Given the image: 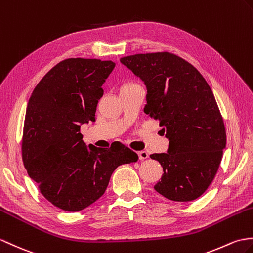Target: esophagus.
I'll use <instances>...</instances> for the list:
<instances>
[{"label":"esophagus","mask_w":253,"mask_h":253,"mask_svg":"<svg viewBox=\"0 0 253 253\" xmlns=\"http://www.w3.org/2000/svg\"><path fill=\"white\" fill-rule=\"evenodd\" d=\"M138 155H139V160L140 161L146 160V158L149 157V154H148V152H146V151H140V152H138Z\"/></svg>","instance_id":"obj_1"}]
</instances>
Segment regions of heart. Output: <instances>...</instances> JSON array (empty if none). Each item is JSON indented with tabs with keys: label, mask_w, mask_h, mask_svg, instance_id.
Returning a JSON list of instances; mask_svg holds the SVG:
<instances>
[{
	"label": "heart",
	"mask_w": 253,
	"mask_h": 253,
	"mask_svg": "<svg viewBox=\"0 0 253 253\" xmlns=\"http://www.w3.org/2000/svg\"><path fill=\"white\" fill-rule=\"evenodd\" d=\"M136 85L137 84L131 83V82H128V83H125V84H123L121 86V89H125V88H129V87H132V86H136Z\"/></svg>",
	"instance_id": "heart-1"
}]
</instances>
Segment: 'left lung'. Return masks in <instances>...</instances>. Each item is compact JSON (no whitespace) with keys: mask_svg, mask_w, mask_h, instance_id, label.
I'll use <instances>...</instances> for the list:
<instances>
[{"mask_svg":"<svg viewBox=\"0 0 253 253\" xmlns=\"http://www.w3.org/2000/svg\"><path fill=\"white\" fill-rule=\"evenodd\" d=\"M121 62L144 82V112L160 121L169 139L167 153L150 155L164 170L154 189L170 201H194L213 181L226 144L212 90L195 67L172 52L136 54Z\"/></svg>","mask_w":253,"mask_h":253,"instance_id":"left-lung-1","label":"left lung"}]
</instances>
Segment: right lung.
<instances>
[{"label": "right lung", "instance_id": "right-lung-1", "mask_svg": "<svg viewBox=\"0 0 253 253\" xmlns=\"http://www.w3.org/2000/svg\"><path fill=\"white\" fill-rule=\"evenodd\" d=\"M111 60L68 58L35 86L29 99L21 141L22 162L42 195L64 211H80L103 195L111 174L139 160L122 143L86 148L81 124L95 121Z\"/></svg>", "mask_w": 253, "mask_h": 253}]
</instances>
